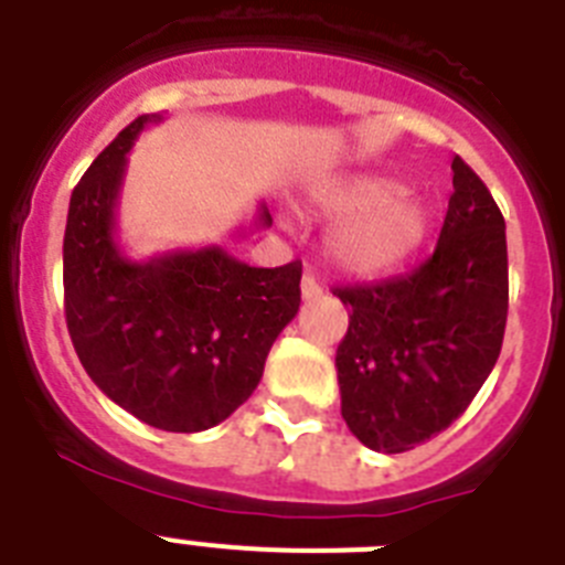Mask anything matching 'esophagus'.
<instances>
[{"label":"esophagus","mask_w":565,"mask_h":565,"mask_svg":"<svg viewBox=\"0 0 565 565\" xmlns=\"http://www.w3.org/2000/svg\"><path fill=\"white\" fill-rule=\"evenodd\" d=\"M299 288H302V299H306V302L322 297V286H319L317 277H313V274H308V271L302 274V282H299Z\"/></svg>","instance_id":"34e87169"}]
</instances>
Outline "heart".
<instances>
[{"label": "heart", "instance_id": "obj_1", "mask_svg": "<svg viewBox=\"0 0 565 565\" xmlns=\"http://www.w3.org/2000/svg\"><path fill=\"white\" fill-rule=\"evenodd\" d=\"M313 203L342 217L328 232V254L351 274H379L398 266L422 246L430 212L387 174H344L313 189Z\"/></svg>", "mask_w": 565, "mask_h": 565}]
</instances>
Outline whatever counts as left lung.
<instances>
[{
	"mask_svg": "<svg viewBox=\"0 0 565 565\" xmlns=\"http://www.w3.org/2000/svg\"><path fill=\"white\" fill-rule=\"evenodd\" d=\"M333 294L351 313L337 348L344 424L376 452L413 450L467 411L501 353L509 308L501 209L456 154L433 257L402 277Z\"/></svg>",
	"mask_w": 565,
	"mask_h": 565,
	"instance_id": "1",
	"label": "left lung"
}]
</instances>
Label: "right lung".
Masks as SVG:
<instances>
[{
  "label": "right lung",
  "instance_id": "add662e5",
  "mask_svg": "<svg viewBox=\"0 0 565 565\" xmlns=\"http://www.w3.org/2000/svg\"><path fill=\"white\" fill-rule=\"evenodd\" d=\"M141 115L89 163L70 194L64 317L104 396L167 433L226 422L263 379L279 331L299 311L302 263L254 268L221 246L135 263L115 239V209ZM257 226H271L259 206Z\"/></svg>",
  "mask_w": 565,
  "mask_h": 565
}]
</instances>
